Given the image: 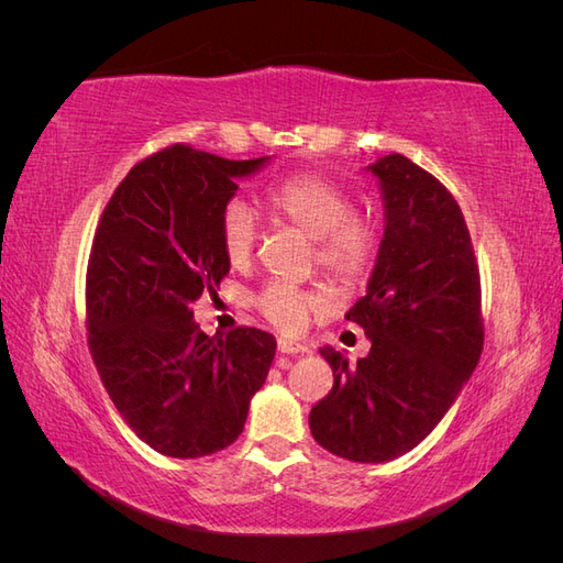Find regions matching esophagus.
Here are the masks:
<instances>
[{
  "instance_id": "obj_1",
  "label": "esophagus",
  "mask_w": 563,
  "mask_h": 563,
  "mask_svg": "<svg viewBox=\"0 0 563 563\" xmlns=\"http://www.w3.org/2000/svg\"><path fill=\"white\" fill-rule=\"evenodd\" d=\"M277 350H279L282 354H305V352H310L305 345L294 343V340H286V338H279V340H277Z\"/></svg>"
}]
</instances>
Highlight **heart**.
Here are the masks:
<instances>
[{
    "instance_id": "b5f03b06",
    "label": "heart",
    "mask_w": 563,
    "mask_h": 563,
    "mask_svg": "<svg viewBox=\"0 0 563 563\" xmlns=\"http://www.w3.org/2000/svg\"><path fill=\"white\" fill-rule=\"evenodd\" d=\"M352 207L345 187L319 174L288 176L265 192V209L312 236L317 265L345 284L364 279L378 255L376 223ZM218 232L228 263L232 267L249 265L258 244V225L242 201L225 203ZM253 302L272 327L286 333L300 331L312 312L331 308V298L319 288L286 282H267Z\"/></svg>"
}]
</instances>
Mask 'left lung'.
Masks as SVG:
<instances>
[{"label":"left lung","mask_w":563,"mask_h":563,"mask_svg":"<svg viewBox=\"0 0 563 563\" xmlns=\"http://www.w3.org/2000/svg\"><path fill=\"white\" fill-rule=\"evenodd\" d=\"M368 172L385 201V232L368 291L345 319L371 352L350 364L319 350L333 387L312 406L319 446L354 463H387L428 437L472 376L484 347L482 282L453 195L404 155Z\"/></svg>","instance_id":"8db88e82"}]
</instances>
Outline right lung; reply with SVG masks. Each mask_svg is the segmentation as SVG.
Masks as SVG:
<instances>
[{
    "mask_svg": "<svg viewBox=\"0 0 563 563\" xmlns=\"http://www.w3.org/2000/svg\"><path fill=\"white\" fill-rule=\"evenodd\" d=\"M267 157L232 162L172 145L135 164L100 216L87 267L89 350L112 404L147 446L201 457L242 434L277 340L211 338L192 302L230 272L220 213Z\"/></svg>",
    "mask_w": 563,
    "mask_h": 563,
    "instance_id": "obj_1",
    "label": "right lung"
}]
</instances>
